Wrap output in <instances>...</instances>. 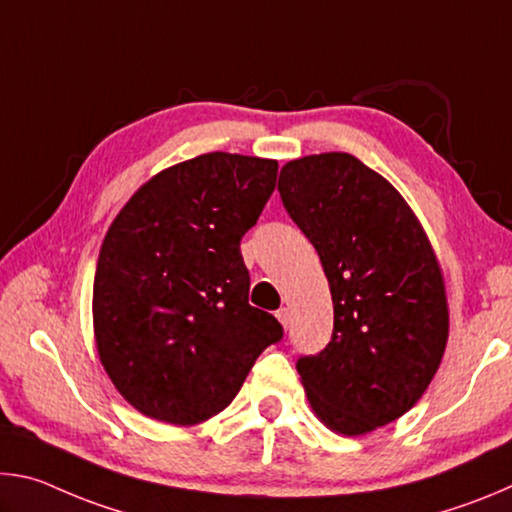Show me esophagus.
Here are the masks:
<instances>
[{
    "mask_svg": "<svg viewBox=\"0 0 512 512\" xmlns=\"http://www.w3.org/2000/svg\"><path fill=\"white\" fill-rule=\"evenodd\" d=\"M275 316H277V320H280L284 329H289V325H291V311H289L287 307L277 309V311H275Z\"/></svg>",
    "mask_w": 512,
    "mask_h": 512,
    "instance_id": "obj_1",
    "label": "esophagus"
}]
</instances>
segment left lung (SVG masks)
<instances>
[{
    "mask_svg": "<svg viewBox=\"0 0 512 512\" xmlns=\"http://www.w3.org/2000/svg\"><path fill=\"white\" fill-rule=\"evenodd\" d=\"M277 189L334 302L332 341L298 359L300 381L327 429L363 436L413 409L443 361V271L404 196L350 153L291 160Z\"/></svg>",
    "mask_w": 512,
    "mask_h": 512,
    "instance_id": "left-lung-1",
    "label": "left lung"
}]
</instances>
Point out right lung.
Returning a JSON list of instances; mask_svg holds the SVG:
<instances>
[{
    "instance_id": "obj_1",
    "label": "right lung",
    "mask_w": 512,
    "mask_h": 512,
    "mask_svg": "<svg viewBox=\"0 0 512 512\" xmlns=\"http://www.w3.org/2000/svg\"><path fill=\"white\" fill-rule=\"evenodd\" d=\"M275 178L277 160L198 155L146 180L108 228L94 341L119 395L146 418L176 427L212 418L282 339L275 316L248 305L239 250Z\"/></svg>"
}]
</instances>
